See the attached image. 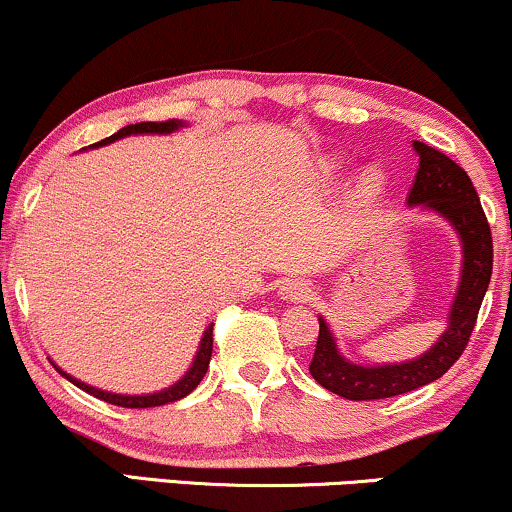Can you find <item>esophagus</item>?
<instances>
[{
    "mask_svg": "<svg viewBox=\"0 0 512 512\" xmlns=\"http://www.w3.org/2000/svg\"><path fill=\"white\" fill-rule=\"evenodd\" d=\"M280 296L299 304V301H306L308 296H311V285H308L306 280H301V277H294V280H287L285 285L280 287Z\"/></svg>",
    "mask_w": 512,
    "mask_h": 512,
    "instance_id": "obj_1",
    "label": "esophagus"
}]
</instances>
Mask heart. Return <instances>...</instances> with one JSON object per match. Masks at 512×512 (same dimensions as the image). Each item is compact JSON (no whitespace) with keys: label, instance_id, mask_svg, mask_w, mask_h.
<instances>
[{"label":"heart","instance_id":"b5f03b06","mask_svg":"<svg viewBox=\"0 0 512 512\" xmlns=\"http://www.w3.org/2000/svg\"><path fill=\"white\" fill-rule=\"evenodd\" d=\"M382 185H384L382 170L368 168L365 173H361V178H358V182H356V197L363 201L375 199L377 194L382 192Z\"/></svg>","mask_w":512,"mask_h":512}]
</instances>
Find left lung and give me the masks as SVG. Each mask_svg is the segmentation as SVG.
Instances as JSON below:
<instances>
[{"label":"left lung","instance_id":"obj_1","mask_svg":"<svg viewBox=\"0 0 512 512\" xmlns=\"http://www.w3.org/2000/svg\"><path fill=\"white\" fill-rule=\"evenodd\" d=\"M413 149L420 156V168L408 194V206L437 213L458 232L463 246L458 292L449 311V327L437 339V344L406 363L358 365L346 361L337 349L330 325L325 323V318H318V344L308 370L320 387L349 401L389 399L439 380L468 346L491 280L494 242L468 173L446 154L427 147L425 142H413Z\"/></svg>","mask_w":512,"mask_h":512}]
</instances>
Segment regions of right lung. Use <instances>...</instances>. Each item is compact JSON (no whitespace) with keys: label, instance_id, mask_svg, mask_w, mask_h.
Segmentation results:
<instances>
[{"label":"right lung","instance_id":"right-lung-1","mask_svg":"<svg viewBox=\"0 0 512 512\" xmlns=\"http://www.w3.org/2000/svg\"><path fill=\"white\" fill-rule=\"evenodd\" d=\"M182 121H163V123H135V125H125L116 132V135L106 137V140L92 144V147H104V144H111L116 140H121V137H128V135H168V132H175L178 128H182ZM211 351H213V325L206 327L204 337H201L199 342V351L197 356H194V363L192 368L185 372V377L178 380L173 384V387L163 389V391H156V394H142V396H128V394H113V391H104V389H97V387H90V384L75 380V377L68 375V372H63L61 368H56L54 361L52 365L56 370H59L61 377H66L68 382H73L75 387H80L82 391H87V394L97 396V399H102L106 403H113V406H123V408H154V406H166V403H173V401H180L185 399L189 391L197 389V384L204 380L206 370H208V363H211Z\"/></svg>","mask_w":512,"mask_h":512}]
</instances>
